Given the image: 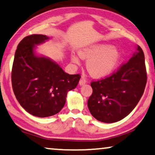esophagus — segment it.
<instances>
[{"mask_svg":"<svg viewBox=\"0 0 155 155\" xmlns=\"http://www.w3.org/2000/svg\"><path fill=\"white\" fill-rule=\"evenodd\" d=\"M86 83H87V81L84 78H81L79 81V85H80V86H83V85L86 84Z\"/></svg>","mask_w":155,"mask_h":155,"instance_id":"34e87169","label":"esophagus"}]
</instances>
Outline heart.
<instances>
[{"label":"heart","mask_w":155,"mask_h":155,"mask_svg":"<svg viewBox=\"0 0 155 155\" xmlns=\"http://www.w3.org/2000/svg\"><path fill=\"white\" fill-rule=\"evenodd\" d=\"M81 58L88 61L86 67L91 76L94 78L106 77L114 70L120 59V53L114 46L97 44L79 51ZM74 63L78 64L77 56H71Z\"/></svg>","instance_id":"b5f03b06"}]
</instances>
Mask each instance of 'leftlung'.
<instances>
[{
  "mask_svg": "<svg viewBox=\"0 0 155 155\" xmlns=\"http://www.w3.org/2000/svg\"><path fill=\"white\" fill-rule=\"evenodd\" d=\"M128 62L109 77L91 83L88 100L91 114L104 123H114L130 114L138 103L147 83L145 56L138 46Z\"/></svg>",
  "mask_w": 155,
  "mask_h": 155,
  "instance_id": "8db88e82",
  "label": "left lung"
}]
</instances>
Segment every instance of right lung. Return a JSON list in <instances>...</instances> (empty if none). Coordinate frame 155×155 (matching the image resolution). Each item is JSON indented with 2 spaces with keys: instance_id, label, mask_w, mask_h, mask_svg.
<instances>
[{
  "instance_id": "1",
  "label": "right lung",
  "mask_w": 155,
  "mask_h": 155,
  "mask_svg": "<svg viewBox=\"0 0 155 155\" xmlns=\"http://www.w3.org/2000/svg\"><path fill=\"white\" fill-rule=\"evenodd\" d=\"M49 38L32 34L17 45L12 68V86L20 105L34 116L47 117L63 108L67 92L77 86L81 75L69 74L48 58L34 54L35 45Z\"/></svg>"
}]
</instances>
